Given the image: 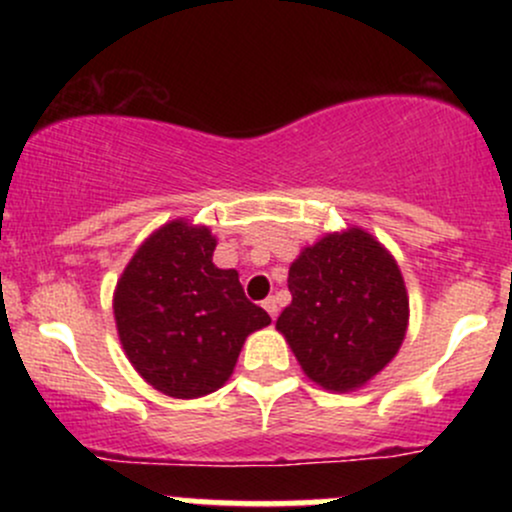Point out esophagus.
I'll list each match as a JSON object with an SVG mask.
<instances>
[{
    "label": "esophagus",
    "instance_id": "34e87169",
    "mask_svg": "<svg viewBox=\"0 0 512 512\" xmlns=\"http://www.w3.org/2000/svg\"><path fill=\"white\" fill-rule=\"evenodd\" d=\"M262 308L267 310V313H269V317H272V320H274L276 315H279V305H276V298H274V296L264 298V301H262Z\"/></svg>",
    "mask_w": 512,
    "mask_h": 512
}]
</instances>
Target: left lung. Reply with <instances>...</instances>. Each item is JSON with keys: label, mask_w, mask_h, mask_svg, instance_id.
Returning a JSON list of instances; mask_svg holds the SVG:
<instances>
[{"label": "left lung", "mask_w": 512, "mask_h": 512, "mask_svg": "<svg viewBox=\"0 0 512 512\" xmlns=\"http://www.w3.org/2000/svg\"><path fill=\"white\" fill-rule=\"evenodd\" d=\"M289 291L276 330L325 390H356L402 346L409 320L402 274L390 252L358 228L305 248L289 269Z\"/></svg>", "instance_id": "obj_1"}]
</instances>
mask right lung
<instances>
[{
	"mask_svg": "<svg viewBox=\"0 0 512 512\" xmlns=\"http://www.w3.org/2000/svg\"><path fill=\"white\" fill-rule=\"evenodd\" d=\"M204 226L158 228L117 281L115 320L139 375L170 397L209 395L231 378L250 332L272 322L248 301L236 269L211 262Z\"/></svg>",
	"mask_w": 512,
	"mask_h": 512,
	"instance_id": "right-lung-1",
	"label": "right lung"
}]
</instances>
